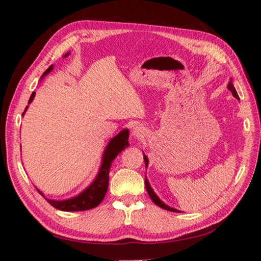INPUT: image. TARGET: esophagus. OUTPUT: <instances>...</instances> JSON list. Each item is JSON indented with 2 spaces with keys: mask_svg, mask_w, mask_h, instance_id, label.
I'll list each match as a JSON object with an SVG mask.
<instances>
[{
  "mask_svg": "<svg viewBox=\"0 0 261 261\" xmlns=\"http://www.w3.org/2000/svg\"><path fill=\"white\" fill-rule=\"evenodd\" d=\"M132 135L134 137L138 138V139L139 138H143L145 136V129H144V127H141V126H139V125L134 126V128L132 130Z\"/></svg>",
  "mask_w": 261,
  "mask_h": 261,
  "instance_id": "1",
  "label": "esophagus"
}]
</instances>
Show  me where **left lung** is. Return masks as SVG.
<instances>
[{
	"instance_id": "obj_1",
	"label": "left lung",
	"mask_w": 261,
	"mask_h": 261,
	"mask_svg": "<svg viewBox=\"0 0 261 261\" xmlns=\"http://www.w3.org/2000/svg\"><path fill=\"white\" fill-rule=\"evenodd\" d=\"M227 89L230 90L231 92H232V94L233 96L236 98V99H240V97H239V94H238V92H236V89L234 88V86H233V83H232V80L230 81V83H228V85H227ZM144 160H145V163H146V168L148 167V158L144 154ZM145 185H146V189H147V193H148V195H149V197L150 198H151V200L156 204V206H159L160 208H162V209H165V210H169V211H172V212H180L179 210H176V209H174V208H171V207H169V206H167V204H165L159 197H158L156 195H155V193L153 192V189L151 188V186H150V184H149V181H148V179H147V177H146V179H145Z\"/></svg>"
}]
</instances>
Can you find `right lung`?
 <instances>
[{
	"label": "right lung",
	"instance_id": "add662e5",
	"mask_svg": "<svg viewBox=\"0 0 261 261\" xmlns=\"http://www.w3.org/2000/svg\"><path fill=\"white\" fill-rule=\"evenodd\" d=\"M67 55H69V53H66L64 55V58H66ZM52 69H53V65H51L48 69L45 70L43 75L41 76V78H43L45 75H48ZM35 94H36L35 92L31 93L28 105L33 102ZM27 109H28V106L26 107L25 111H23L22 116L27 111ZM128 136H129V130L127 128H125L109 141V144L105 150L103 156H102V163L96 178H94L92 183L80 195L65 200H53V199L45 198L44 195L39 191V189H37V191L41 194V196L44 197L45 200L48 201L51 206L62 211H84V210L96 208L98 204L103 200L105 196L107 194L108 186H109V173H110V169H111L113 160L123 151L125 148H127L129 146Z\"/></svg>",
	"mask_w": 261,
	"mask_h": 261
}]
</instances>
